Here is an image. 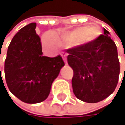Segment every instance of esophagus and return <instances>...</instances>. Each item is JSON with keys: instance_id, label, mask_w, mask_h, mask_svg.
Returning a JSON list of instances; mask_svg holds the SVG:
<instances>
[{"instance_id": "esophagus-1", "label": "esophagus", "mask_w": 125, "mask_h": 125, "mask_svg": "<svg viewBox=\"0 0 125 125\" xmlns=\"http://www.w3.org/2000/svg\"><path fill=\"white\" fill-rule=\"evenodd\" d=\"M61 57L63 58L64 62H65V64H67V55L66 54H61Z\"/></svg>"}]
</instances>
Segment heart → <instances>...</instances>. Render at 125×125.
<instances>
[{"instance_id": "b5f03b06", "label": "heart", "mask_w": 125, "mask_h": 125, "mask_svg": "<svg viewBox=\"0 0 125 125\" xmlns=\"http://www.w3.org/2000/svg\"><path fill=\"white\" fill-rule=\"evenodd\" d=\"M102 34L100 27L96 24L79 26L70 31H61L53 36L45 34L42 38V44L48 51H55L58 45H72L75 43L86 44L96 40Z\"/></svg>"}]
</instances>
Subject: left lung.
<instances>
[{"label": "left lung", "instance_id": "left-lung-1", "mask_svg": "<svg viewBox=\"0 0 125 125\" xmlns=\"http://www.w3.org/2000/svg\"><path fill=\"white\" fill-rule=\"evenodd\" d=\"M104 29L94 41L67 50L73 70L72 87L78 99L96 103L107 98L117 86L120 65L116 45Z\"/></svg>", "mask_w": 125, "mask_h": 125}]
</instances>
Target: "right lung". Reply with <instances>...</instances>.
Segmentation results:
<instances>
[{
  "label": "right lung",
  "instance_id": "right-lung-1",
  "mask_svg": "<svg viewBox=\"0 0 125 125\" xmlns=\"http://www.w3.org/2000/svg\"><path fill=\"white\" fill-rule=\"evenodd\" d=\"M35 28L36 23H32L19 30L8 47L4 64L9 90L28 104L39 103L47 99L53 81L64 66L60 55H42L41 38Z\"/></svg>",
  "mask_w": 125,
  "mask_h": 125
}]
</instances>
